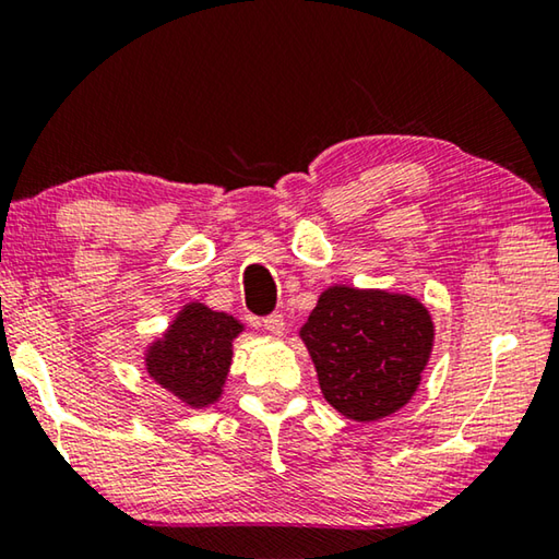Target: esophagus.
Segmentation results:
<instances>
[{"label": "esophagus", "instance_id": "34e87169", "mask_svg": "<svg viewBox=\"0 0 559 559\" xmlns=\"http://www.w3.org/2000/svg\"><path fill=\"white\" fill-rule=\"evenodd\" d=\"M263 328L269 330V335L278 337V335H283V330H286V320H283L281 313H273L269 318H263Z\"/></svg>", "mask_w": 559, "mask_h": 559}]
</instances>
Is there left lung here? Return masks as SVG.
<instances>
[{
  "mask_svg": "<svg viewBox=\"0 0 559 559\" xmlns=\"http://www.w3.org/2000/svg\"><path fill=\"white\" fill-rule=\"evenodd\" d=\"M320 390L355 421L384 419L412 400L433 347L429 310L412 296L330 286L300 328Z\"/></svg>",
  "mask_w": 559,
  "mask_h": 559,
  "instance_id": "8db88e82",
  "label": "left lung"
}]
</instances>
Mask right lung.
Returning a JSON list of instances; mask_svg holds the SVG:
<instances>
[{"mask_svg":"<svg viewBox=\"0 0 559 559\" xmlns=\"http://www.w3.org/2000/svg\"><path fill=\"white\" fill-rule=\"evenodd\" d=\"M243 325L216 313L204 302H187L173 325L145 353V370L153 380L192 409L219 400L234 357V337Z\"/></svg>","mask_w":559,"mask_h":559,"instance_id":"add662e5","label":"right lung"}]
</instances>
